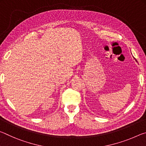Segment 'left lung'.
I'll use <instances>...</instances> for the list:
<instances>
[{
	"label": "left lung",
	"mask_w": 146,
	"mask_h": 146,
	"mask_svg": "<svg viewBox=\"0 0 146 146\" xmlns=\"http://www.w3.org/2000/svg\"><path fill=\"white\" fill-rule=\"evenodd\" d=\"M136 61H137V60H136Z\"/></svg>",
	"instance_id": "8db88e82"
}]
</instances>
